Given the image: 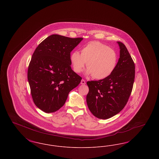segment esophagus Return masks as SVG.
I'll list each match as a JSON object with an SVG mask.
<instances>
[{"instance_id": "esophagus-1", "label": "esophagus", "mask_w": 159, "mask_h": 159, "mask_svg": "<svg viewBox=\"0 0 159 159\" xmlns=\"http://www.w3.org/2000/svg\"><path fill=\"white\" fill-rule=\"evenodd\" d=\"M80 83H81L82 84H86V82H85V80H84L82 79V80H81V82H80Z\"/></svg>"}]
</instances>
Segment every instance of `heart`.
Here are the masks:
<instances>
[{"label":"heart","instance_id":"obj_1","mask_svg":"<svg viewBox=\"0 0 159 159\" xmlns=\"http://www.w3.org/2000/svg\"><path fill=\"white\" fill-rule=\"evenodd\" d=\"M117 61V54L114 49L97 41L83 46L81 53L74 51L70 55V61L75 72H82L86 62V75L99 80L105 79L113 72Z\"/></svg>","mask_w":159,"mask_h":159}]
</instances>
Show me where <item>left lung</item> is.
<instances>
[{"instance_id": "obj_1", "label": "left lung", "mask_w": 159, "mask_h": 159, "mask_svg": "<svg viewBox=\"0 0 159 159\" xmlns=\"http://www.w3.org/2000/svg\"><path fill=\"white\" fill-rule=\"evenodd\" d=\"M120 58L113 72L104 79L87 82L88 107L92 114L107 119L121 111L126 106L135 79V64L125 45L117 42Z\"/></svg>"}]
</instances>
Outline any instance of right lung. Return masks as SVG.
<instances>
[{
  "mask_svg": "<svg viewBox=\"0 0 159 159\" xmlns=\"http://www.w3.org/2000/svg\"><path fill=\"white\" fill-rule=\"evenodd\" d=\"M83 38L52 34L36 48L29 66L27 78L35 105L46 113L58 110L82 77L71 69L70 53Z\"/></svg>",
  "mask_w": 159,
  "mask_h": 159,
  "instance_id": "right-lung-1",
  "label": "right lung"
}]
</instances>
